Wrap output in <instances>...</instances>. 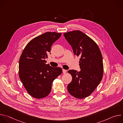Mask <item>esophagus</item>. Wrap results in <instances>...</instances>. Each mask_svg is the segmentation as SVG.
Segmentation results:
<instances>
[{
  "label": "esophagus",
  "mask_w": 123,
  "mask_h": 123,
  "mask_svg": "<svg viewBox=\"0 0 123 123\" xmlns=\"http://www.w3.org/2000/svg\"><path fill=\"white\" fill-rule=\"evenodd\" d=\"M66 72H67V70L64 69H63V74H66Z\"/></svg>",
  "instance_id": "esophagus-1"
}]
</instances>
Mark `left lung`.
Wrapping results in <instances>:
<instances>
[{
  "mask_svg": "<svg viewBox=\"0 0 123 123\" xmlns=\"http://www.w3.org/2000/svg\"><path fill=\"white\" fill-rule=\"evenodd\" d=\"M64 36L71 45L74 55L81 57L79 62L81 71H68L73 79L68 85V91L78 99L88 97L103 78L104 66L100 49L93 40L80 31L64 33Z\"/></svg>",
  "mask_w": 123,
  "mask_h": 123,
  "instance_id": "left-lung-1",
  "label": "left lung"
}]
</instances>
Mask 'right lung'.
Returning a JSON list of instances; mask_svg holds the SVG:
<instances>
[{
	"instance_id": "add662e5",
	"label": "right lung",
	"mask_w": 123,
	"mask_h": 123,
	"mask_svg": "<svg viewBox=\"0 0 123 123\" xmlns=\"http://www.w3.org/2000/svg\"><path fill=\"white\" fill-rule=\"evenodd\" d=\"M61 33L46 32L31 40L24 49L19 61V77L27 92L41 99L51 90L54 80L62 73L61 68H53L45 60L50 48Z\"/></svg>"
}]
</instances>
